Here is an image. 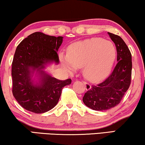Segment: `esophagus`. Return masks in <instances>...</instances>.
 <instances>
[{
	"mask_svg": "<svg viewBox=\"0 0 145 145\" xmlns=\"http://www.w3.org/2000/svg\"><path fill=\"white\" fill-rule=\"evenodd\" d=\"M83 83L85 85V89H86V90H89V89L91 88V85L89 84V83L86 82V81H83Z\"/></svg>",
	"mask_w": 145,
	"mask_h": 145,
	"instance_id": "obj_1",
	"label": "esophagus"
}]
</instances>
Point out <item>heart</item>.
I'll use <instances>...</instances> for the list:
<instances>
[{
  "label": "heart",
  "mask_w": 145,
  "mask_h": 145,
  "mask_svg": "<svg viewBox=\"0 0 145 145\" xmlns=\"http://www.w3.org/2000/svg\"><path fill=\"white\" fill-rule=\"evenodd\" d=\"M114 44L109 40L94 37L73 44L67 56L60 54L63 66L72 72L83 66V73L89 80L97 81L104 78L110 71L116 58Z\"/></svg>",
  "instance_id": "b5f03b06"
}]
</instances>
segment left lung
Instances as JSON below:
<instances>
[{
	"label": "left lung",
	"instance_id": "1",
	"mask_svg": "<svg viewBox=\"0 0 145 145\" xmlns=\"http://www.w3.org/2000/svg\"><path fill=\"white\" fill-rule=\"evenodd\" d=\"M108 33L115 43L118 63L107 78L92 85L83 96V103L94 110H106L119 105L131 84V52L120 36Z\"/></svg>",
	"mask_w": 145,
	"mask_h": 145
}]
</instances>
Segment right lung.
Wrapping results in <instances>:
<instances>
[{"mask_svg":"<svg viewBox=\"0 0 145 145\" xmlns=\"http://www.w3.org/2000/svg\"><path fill=\"white\" fill-rule=\"evenodd\" d=\"M62 37L50 36L35 32L24 39L16 48L12 64V94L24 108L35 114L49 111L57 105L64 87L72 80H59L42 69L49 62L58 64L57 51ZM40 72V84L33 85L31 72Z\"/></svg>","mask_w":145,"mask_h":145,"instance_id":"right-lung-1","label":"right lung"}]
</instances>
